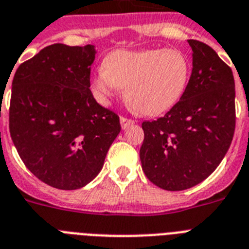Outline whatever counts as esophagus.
<instances>
[{
    "mask_svg": "<svg viewBox=\"0 0 249 249\" xmlns=\"http://www.w3.org/2000/svg\"><path fill=\"white\" fill-rule=\"evenodd\" d=\"M120 123H121V126H123V129H125V128H128V126H130V125L134 124V123H136V120H133V119H128V117H125V116H121Z\"/></svg>",
    "mask_w": 249,
    "mask_h": 249,
    "instance_id": "34e87169",
    "label": "esophagus"
}]
</instances>
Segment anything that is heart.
Wrapping results in <instances>:
<instances>
[{
  "label": "heart",
  "mask_w": 249,
  "mask_h": 249,
  "mask_svg": "<svg viewBox=\"0 0 249 249\" xmlns=\"http://www.w3.org/2000/svg\"><path fill=\"white\" fill-rule=\"evenodd\" d=\"M189 79L190 60L181 50H116L93 75L91 89L106 102L123 88L125 99L137 112L158 115L177 103Z\"/></svg>",
  "instance_id": "b5f03b06"
}]
</instances>
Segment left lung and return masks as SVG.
I'll return each mask as SVG.
<instances>
[{
	"instance_id": "left-lung-1",
	"label": "left lung",
	"mask_w": 249,
	"mask_h": 249,
	"mask_svg": "<svg viewBox=\"0 0 249 249\" xmlns=\"http://www.w3.org/2000/svg\"><path fill=\"white\" fill-rule=\"evenodd\" d=\"M189 44L193 72L181 99L164 116L142 123V169L154 185L168 191L190 189L209 177L235 132L231 68L204 42Z\"/></svg>"
}]
</instances>
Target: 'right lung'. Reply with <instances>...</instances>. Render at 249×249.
I'll return each mask as SVG.
<instances>
[{"mask_svg": "<svg viewBox=\"0 0 249 249\" xmlns=\"http://www.w3.org/2000/svg\"><path fill=\"white\" fill-rule=\"evenodd\" d=\"M91 45L54 44L18 67L10 136L24 165L46 185L81 189L101 172L121 125L90 91Z\"/></svg>", "mask_w": 249, "mask_h": 249, "instance_id": "obj_1", "label": "right lung"}]
</instances>
